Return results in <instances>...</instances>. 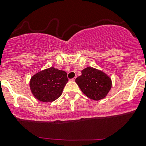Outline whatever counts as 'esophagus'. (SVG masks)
<instances>
[{
	"label": "esophagus",
	"mask_w": 146,
	"mask_h": 146,
	"mask_svg": "<svg viewBox=\"0 0 146 146\" xmlns=\"http://www.w3.org/2000/svg\"><path fill=\"white\" fill-rule=\"evenodd\" d=\"M75 80H76V78H73L70 79V80H71V81H75Z\"/></svg>",
	"instance_id": "34e87169"
}]
</instances>
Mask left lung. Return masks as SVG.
Segmentation results:
<instances>
[{"mask_svg":"<svg viewBox=\"0 0 146 146\" xmlns=\"http://www.w3.org/2000/svg\"><path fill=\"white\" fill-rule=\"evenodd\" d=\"M82 75L76 79L82 92L93 100H100L106 97L111 88V80L102 71L87 67Z\"/></svg>","mask_w":146,"mask_h":146,"instance_id":"1","label":"left lung"}]
</instances>
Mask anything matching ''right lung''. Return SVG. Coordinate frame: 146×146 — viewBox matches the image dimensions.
Here are the masks:
<instances>
[{
    "label": "right lung",
    "mask_w": 146,
    "mask_h": 146,
    "mask_svg": "<svg viewBox=\"0 0 146 146\" xmlns=\"http://www.w3.org/2000/svg\"><path fill=\"white\" fill-rule=\"evenodd\" d=\"M68 80L66 72L51 67L34 75L29 86L38 100L51 102L61 96Z\"/></svg>",
    "instance_id": "1"
}]
</instances>
